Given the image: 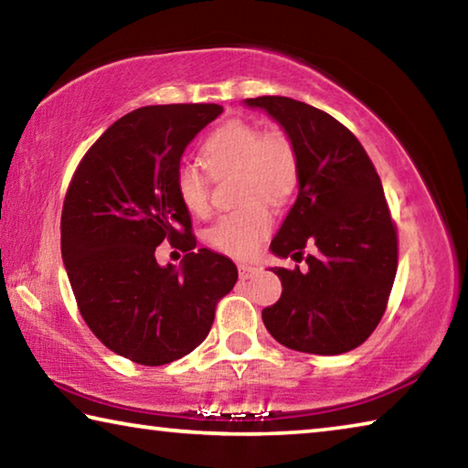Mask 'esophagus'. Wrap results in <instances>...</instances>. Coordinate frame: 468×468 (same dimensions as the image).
<instances>
[{
  "mask_svg": "<svg viewBox=\"0 0 468 468\" xmlns=\"http://www.w3.org/2000/svg\"><path fill=\"white\" fill-rule=\"evenodd\" d=\"M237 271H239V279L241 281H248L251 274L258 272V268L251 266V264H239V266H237Z\"/></svg>",
  "mask_w": 468,
  "mask_h": 468,
  "instance_id": "1",
  "label": "esophagus"
}]
</instances>
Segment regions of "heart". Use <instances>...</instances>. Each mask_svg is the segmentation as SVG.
Returning a JSON list of instances; mask_svg holds the SVG:
<instances>
[{
  "instance_id": "b5f03b06",
  "label": "heart",
  "mask_w": 468,
  "mask_h": 468,
  "mask_svg": "<svg viewBox=\"0 0 468 468\" xmlns=\"http://www.w3.org/2000/svg\"><path fill=\"white\" fill-rule=\"evenodd\" d=\"M202 165L215 179L235 173L237 197L248 200L206 231V243L235 260L256 256L274 225L272 210L263 197L284 204L297 187L299 158L291 138L281 130L262 132L250 122L231 120L206 138ZM208 176L194 165L177 169V197L196 217L210 210Z\"/></svg>"
}]
</instances>
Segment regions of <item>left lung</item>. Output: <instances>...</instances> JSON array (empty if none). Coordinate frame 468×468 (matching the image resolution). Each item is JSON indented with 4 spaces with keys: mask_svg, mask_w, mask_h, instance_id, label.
Here are the masks:
<instances>
[{
    "mask_svg": "<svg viewBox=\"0 0 468 468\" xmlns=\"http://www.w3.org/2000/svg\"><path fill=\"white\" fill-rule=\"evenodd\" d=\"M245 105L279 122L299 158L297 200L271 250L297 262L307 250L303 268H272L282 292L262 310L264 326L292 351H353L382 320L399 266L382 181L361 142L326 111L289 97Z\"/></svg>",
    "mask_w": 468,
    "mask_h": 468,
    "instance_id": "1",
    "label": "left lung"
}]
</instances>
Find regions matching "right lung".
<instances>
[{"instance_id": "1", "label": "right lung", "mask_w": 468, "mask_h": 468, "mask_svg": "<svg viewBox=\"0 0 468 468\" xmlns=\"http://www.w3.org/2000/svg\"><path fill=\"white\" fill-rule=\"evenodd\" d=\"M223 113L215 102L140 107L117 120L76 167L61 210V256L86 326L140 366H165L208 336L237 282L227 256L196 250L176 192L181 154ZM163 240L186 251L158 267Z\"/></svg>"}]
</instances>
